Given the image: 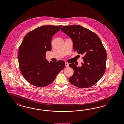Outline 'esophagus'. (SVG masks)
Instances as JSON below:
<instances>
[{"mask_svg":"<svg viewBox=\"0 0 124 124\" xmlns=\"http://www.w3.org/2000/svg\"><path fill=\"white\" fill-rule=\"evenodd\" d=\"M65 66H66V67H68L69 66V64L67 63V62H65Z\"/></svg>","mask_w":124,"mask_h":124,"instance_id":"34e87169","label":"esophagus"}]
</instances>
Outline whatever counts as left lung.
I'll return each mask as SVG.
<instances>
[{
	"mask_svg": "<svg viewBox=\"0 0 124 124\" xmlns=\"http://www.w3.org/2000/svg\"><path fill=\"white\" fill-rule=\"evenodd\" d=\"M61 31L72 39L75 52L84 55L81 67L69 64L74 74L69 81L80 88L92 86L101 78L106 69L107 54L101 39L95 33L80 25L64 26Z\"/></svg>",
	"mask_w": 124,
	"mask_h": 124,
	"instance_id": "1",
	"label": "left lung"
}]
</instances>
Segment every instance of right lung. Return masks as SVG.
I'll use <instances>...</instances> for the list:
<instances>
[{"mask_svg": "<svg viewBox=\"0 0 124 124\" xmlns=\"http://www.w3.org/2000/svg\"><path fill=\"white\" fill-rule=\"evenodd\" d=\"M62 25H44L25 35L18 49V60L22 74L31 85L44 87L52 83L65 66L63 61L49 62L45 58L51 50L52 38Z\"/></svg>", "mask_w": 124, "mask_h": 124, "instance_id": "1", "label": "right lung"}]
</instances>
